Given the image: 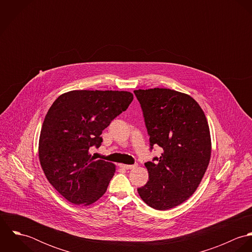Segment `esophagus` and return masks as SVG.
Here are the masks:
<instances>
[{
	"label": "esophagus",
	"mask_w": 252,
	"mask_h": 252,
	"mask_svg": "<svg viewBox=\"0 0 252 252\" xmlns=\"http://www.w3.org/2000/svg\"><path fill=\"white\" fill-rule=\"evenodd\" d=\"M121 167H122L123 169H125V170H133V169L137 168V165H136V164H135V165H124V164H122Z\"/></svg>",
	"instance_id": "34e87169"
}]
</instances>
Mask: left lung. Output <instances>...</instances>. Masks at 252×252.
Wrapping results in <instances>:
<instances>
[{"instance_id": "8db88e82", "label": "left lung", "mask_w": 252, "mask_h": 252, "mask_svg": "<svg viewBox=\"0 0 252 252\" xmlns=\"http://www.w3.org/2000/svg\"><path fill=\"white\" fill-rule=\"evenodd\" d=\"M144 112L150 148H163L146 162L149 180L138 188L144 203L157 211L173 209L196 191L208 169L212 141L206 115L189 95L167 88L134 91Z\"/></svg>"}]
</instances>
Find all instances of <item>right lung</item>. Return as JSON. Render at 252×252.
Listing matches in <instances>:
<instances>
[{"label": "right lung", "mask_w": 252, "mask_h": 252, "mask_svg": "<svg viewBox=\"0 0 252 252\" xmlns=\"http://www.w3.org/2000/svg\"><path fill=\"white\" fill-rule=\"evenodd\" d=\"M128 91L72 90L60 95L43 120L38 159L49 183L74 205L88 206L107 191L115 165L96 160L90 147H99L111 120L132 103Z\"/></svg>", "instance_id": "add662e5"}]
</instances>
